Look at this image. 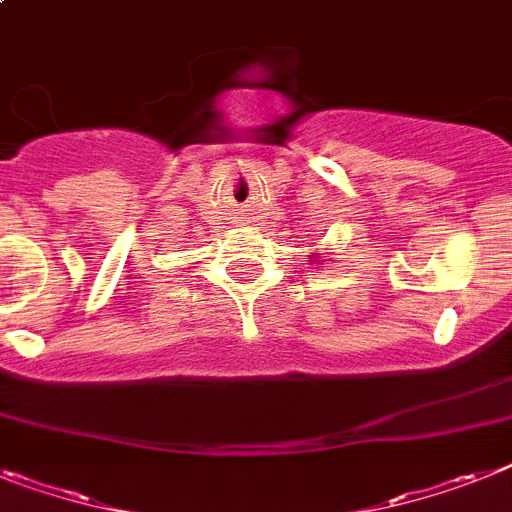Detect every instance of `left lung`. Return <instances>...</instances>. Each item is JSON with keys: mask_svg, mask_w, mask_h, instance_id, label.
Listing matches in <instances>:
<instances>
[{"mask_svg": "<svg viewBox=\"0 0 512 512\" xmlns=\"http://www.w3.org/2000/svg\"><path fill=\"white\" fill-rule=\"evenodd\" d=\"M309 263H317V265H322V260H317V255H309Z\"/></svg>", "mask_w": 512, "mask_h": 512, "instance_id": "1", "label": "left lung"}]
</instances>
